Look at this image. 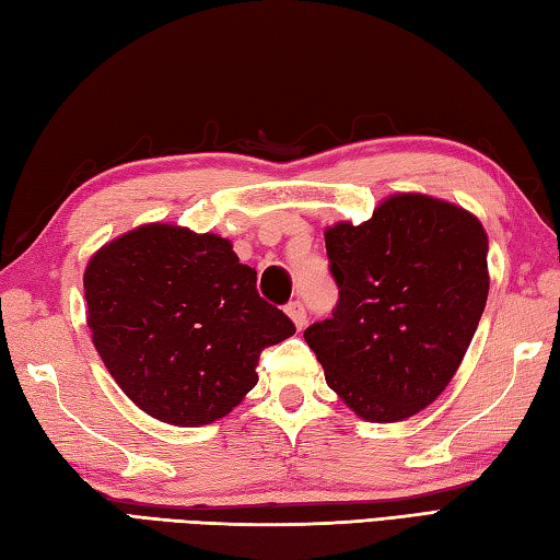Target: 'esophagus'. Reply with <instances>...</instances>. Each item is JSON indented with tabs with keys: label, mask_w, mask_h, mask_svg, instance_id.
<instances>
[{
	"label": "esophagus",
	"mask_w": 560,
	"mask_h": 560,
	"mask_svg": "<svg viewBox=\"0 0 560 560\" xmlns=\"http://www.w3.org/2000/svg\"><path fill=\"white\" fill-rule=\"evenodd\" d=\"M287 315L293 319V325L303 329L307 325V313H305V305L301 301H291L287 305Z\"/></svg>",
	"instance_id": "34e87169"
}]
</instances>
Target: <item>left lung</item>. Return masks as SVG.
<instances>
[{
    "label": "left lung",
    "instance_id": "8db88e82",
    "mask_svg": "<svg viewBox=\"0 0 560 560\" xmlns=\"http://www.w3.org/2000/svg\"><path fill=\"white\" fill-rule=\"evenodd\" d=\"M339 301L303 337L327 385L368 421L425 409L459 368L489 299L479 219L425 195L385 199L371 221L325 233Z\"/></svg>",
    "mask_w": 560,
    "mask_h": 560
}]
</instances>
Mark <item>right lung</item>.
<instances>
[{
    "instance_id": "add662e5",
    "label": "right lung",
    "mask_w": 560,
    "mask_h": 560,
    "mask_svg": "<svg viewBox=\"0 0 560 560\" xmlns=\"http://www.w3.org/2000/svg\"><path fill=\"white\" fill-rule=\"evenodd\" d=\"M83 293L115 383L141 411L185 428L237 407L257 385L259 353L295 331L225 237L165 223L101 247Z\"/></svg>"
}]
</instances>
